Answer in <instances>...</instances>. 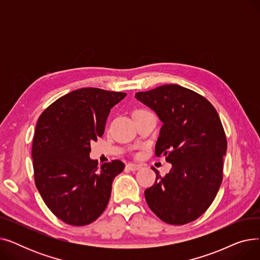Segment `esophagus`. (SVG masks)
Returning a JSON list of instances; mask_svg holds the SVG:
<instances>
[{
	"mask_svg": "<svg viewBox=\"0 0 260 260\" xmlns=\"http://www.w3.org/2000/svg\"><path fill=\"white\" fill-rule=\"evenodd\" d=\"M126 169L132 171V172H135V171L140 170L141 166L140 165H136V163H128V165L126 166Z\"/></svg>",
	"mask_w": 260,
	"mask_h": 260,
	"instance_id": "obj_1",
	"label": "esophagus"
}]
</instances>
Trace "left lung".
<instances>
[{
	"label": "left lung",
	"mask_w": 260,
	"mask_h": 260,
	"mask_svg": "<svg viewBox=\"0 0 260 260\" xmlns=\"http://www.w3.org/2000/svg\"><path fill=\"white\" fill-rule=\"evenodd\" d=\"M135 98L156 113L162 122L156 155L172 165L145 200L159 218L170 224H185L211 206L222 181L226 138L214 106L197 92L180 85H162L139 91Z\"/></svg>",
	"instance_id": "obj_1"
}]
</instances>
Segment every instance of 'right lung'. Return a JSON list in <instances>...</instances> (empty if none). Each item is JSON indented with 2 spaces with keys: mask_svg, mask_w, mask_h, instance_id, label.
<instances>
[{
  "mask_svg": "<svg viewBox=\"0 0 260 260\" xmlns=\"http://www.w3.org/2000/svg\"><path fill=\"white\" fill-rule=\"evenodd\" d=\"M125 92L80 88L54 101L39 117L31 156L35 181L48 209L65 223L85 225L104 212L124 163L98 167L90 143L101 137L111 109Z\"/></svg>",
  "mask_w": 260,
  "mask_h": 260,
  "instance_id": "1",
  "label": "right lung"
}]
</instances>
